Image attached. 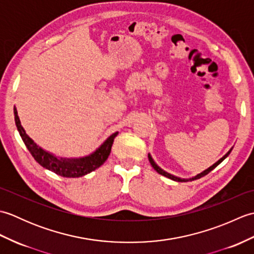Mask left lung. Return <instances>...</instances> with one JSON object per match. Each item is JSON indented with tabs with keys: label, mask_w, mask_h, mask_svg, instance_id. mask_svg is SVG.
<instances>
[{
	"label": "left lung",
	"mask_w": 254,
	"mask_h": 254,
	"mask_svg": "<svg viewBox=\"0 0 254 254\" xmlns=\"http://www.w3.org/2000/svg\"><path fill=\"white\" fill-rule=\"evenodd\" d=\"M231 150H233V148H230L229 152H228L227 154H226V155L224 156V157H222V158H220L218 161H216V163H215L213 166H210L209 168H207L206 170H204L203 172H201V174L196 175L195 177L190 178V179H181V178H178V177H176V176H172V175L168 174V172H166L165 170L161 169L160 167H159L157 164L155 163L154 159L152 158V156H150V154H148V159H149V163H150V165H152L153 168H154L156 171H157L159 175H161V176H165V177H167V178H169V179H171V180H175V181H178V182H187V181H193V180H196V179H199V178H202V177H204V176H206V175L208 174V172L212 171L214 168H216V167H217L220 163H222V161H223L226 157H227V156L230 154Z\"/></svg>",
	"instance_id": "left-lung-1"
}]
</instances>
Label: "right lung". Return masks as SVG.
Here are the masks:
<instances>
[{
    "instance_id": "add662e5",
    "label": "right lung",
    "mask_w": 254,
    "mask_h": 254,
    "mask_svg": "<svg viewBox=\"0 0 254 254\" xmlns=\"http://www.w3.org/2000/svg\"><path fill=\"white\" fill-rule=\"evenodd\" d=\"M14 116L15 123L19 132V135L37 163L41 165L44 168L65 178L83 177L89 174V172L96 170L97 168H99V167L107 160L108 156L110 155L113 139L118 135V132L113 133L112 135H110L106 139L104 144L100 145L99 148H97L93 154L86 156V157L59 158L57 156L50 154L49 152H46L45 149L38 146V145L27 135L24 127H21L20 124V120L18 118L16 108H14Z\"/></svg>"
}]
</instances>
